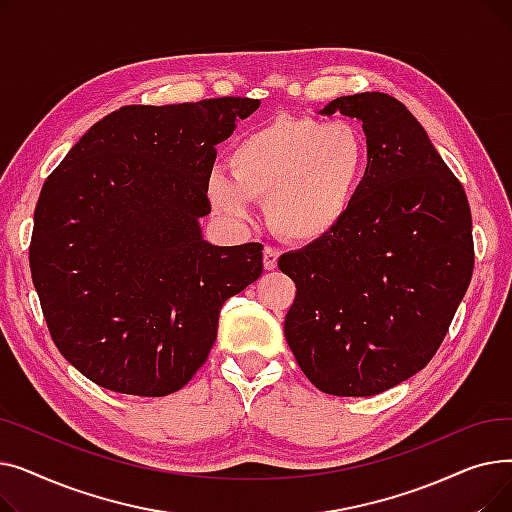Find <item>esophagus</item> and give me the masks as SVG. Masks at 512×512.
Listing matches in <instances>:
<instances>
[{"label": "esophagus", "mask_w": 512, "mask_h": 512, "mask_svg": "<svg viewBox=\"0 0 512 512\" xmlns=\"http://www.w3.org/2000/svg\"><path fill=\"white\" fill-rule=\"evenodd\" d=\"M278 257H280L278 249L265 247L263 249V267H265V270H276V267H278Z\"/></svg>", "instance_id": "obj_1"}]
</instances>
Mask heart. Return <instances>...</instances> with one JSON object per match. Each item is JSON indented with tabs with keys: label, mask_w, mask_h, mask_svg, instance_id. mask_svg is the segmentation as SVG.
Masks as SVG:
<instances>
[{
	"label": "heart",
	"mask_w": 512,
	"mask_h": 512,
	"mask_svg": "<svg viewBox=\"0 0 512 512\" xmlns=\"http://www.w3.org/2000/svg\"><path fill=\"white\" fill-rule=\"evenodd\" d=\"M230 176L213 172L207 197L226 218L247 222L251 199L284 238L328 234L351 209L367 166V139L353 122L280 116L247 132L230 151Z\"/></svg>",
	"instance_id": "obj_1"
}]
</instances>
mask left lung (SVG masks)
Here are the masks:
<instances>
[{
  "mask_svg": "<svg viewBox=\"0 0 512 512\" xmlns=\"http://www.w3.org/2000/svg\"><path fill=\"white\" fill-rule=\"evenodd\" d=\"M336 112L363 122L367 168L340 224L280 257L297 284L284 334L315 388L373 396L409 380L440 348L473 276L471 209L398 99L371 91L321 110Z\"/></svg>",
  "mask_w": 512,
  "mask_h": 512,
  "instance_id": "8db88e82",
  "label": "left lung"
}]
</instances>
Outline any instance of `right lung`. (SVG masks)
Instances as JSON below:
<instances>
[{"label":"right lung","instance_id":"add662e5","mask_svg":"<svg viewBox=\"0 0 512 512\" xmlns=\"http://www.w3.org/2000/svg\"><path fill=\"white\" fill-rule=\"evenodd\" d=\"M259 99L124 105L83 134L35 207L31 276L53 344L97 386L168 396L191 382L222 305L263 272V245L213 247L199 218L236 120Z\"/></svg>","mask_w":512,"mask_h":512}]
</instances>
